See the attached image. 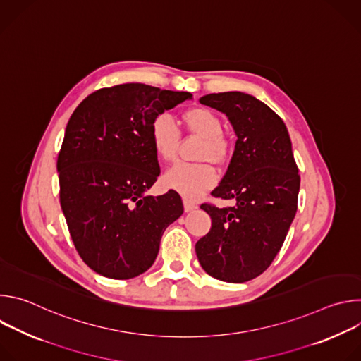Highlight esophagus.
Masks as SVG:
<instances>
[{
    "label": "esophagus",
    "mask_w": 361,
    "mask_h": 361,
    "mask_svg": "<svg viewBox=\"0 0 361 361\" xmlns=\"http://www.w3.org/2000/svg\"><path fill=\"white\" fill-rule=\"evenodd\" d=\"M197 207H198V205H197L195 202H192V201H190V200H184V210H185L187 213L195 210Z\"/></svg>",
    "instance_id": "34e87169"
}]
</instances>
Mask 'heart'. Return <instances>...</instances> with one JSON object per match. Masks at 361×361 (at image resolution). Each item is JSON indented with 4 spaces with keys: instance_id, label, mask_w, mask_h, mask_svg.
Instances as JSON below:
<instances>
[{
    "instance_id": "obj_1",
    "label": "heart",
    "mask_w": 361,
    "mask_h": 361,
    "mask_svg": "<svg viewBox=\"0 0 361 361\" xmlns=\"http://www.w3.org/2000/svg\"><path fill=\"white\" fill-rule=\"evenodd\" d=\"M183 120L190 131L204 138L198 159L223 163L227 157V144L223 140L224 126L219 116L207 109H191L184 114ZM149 141L159 159L171 161L176 157L178 130L170 117L160 116L152 121ZM216 181L217 173L209 163H177L164 174L166 185L188 200L201 197L205 191L214 187Z\"/></svg>"
}]
</instances>
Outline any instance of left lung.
Returning a JSON list of instances; mask_svg holds the SVG:
<instances>
[{"label":"left lung","instance_id":"obj_1","mask_svg":"<svg viewBox=\"0 0 361 361\" xmlns=\"http://www.w3.org/2000/svg\"><path fill=\"white\" fill-rule=\"evenodd\" d=\"M227 116L237 135L228 169L212 192L234 207L202 204L212 230L195 244L202 270L227 283H244L269 269L297 212L300 176L283 120L255 97L228 91L200 98Z\"/></svg>","mask_w":361,"mask_h":361}]
</instances>
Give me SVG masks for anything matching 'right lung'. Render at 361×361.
Instances as JSON below:
<instances>
[{
  "instance_id": "1",
  "label": "right lung",
  "mask_w": 361,
  "mask_h": 361,
  "mask_svg": "<svg viewBox=\"0 0 361 361\" xmlns=\"http://www.w3.org/2000/svg\"><path fill=\"white\" fill-rule=\"evenodd\" d=\"M192 95L140 82L101 88L74 110L59 154L60 202L73 243L95 273L127 280L147 271L180 195H147L160 176L152 121Z\"/></svg>"
}]
</instances>
